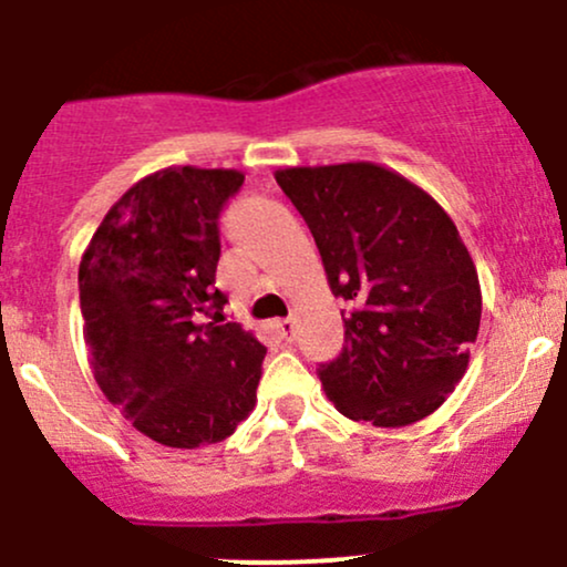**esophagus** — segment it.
<instances>
[{"label": "esophagus", "mask_w": 567, "mask_h": 567, "mask_svg": "<svg viewBox=\"0 0 567 567\" xmlns=\"http://www.w3.org/2000/svg\"><path fill=\"white\" fill-rule=\"evenodd\" d=\"M276 330H278V336H281L284 341H291V333H295V319H278L276 322Z\"/></svg>", "instance_id": "esophagus-1"}]
</instances>
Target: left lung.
Segmentation results:
<instances>
[{"instance_id": "8db88e82", "label": "left lung", "mask_w": 567, "mask_h": 567, "mask_svg": "<svg viewBox=\"0 0 567 567\" xmlns=\"http://www.w3.org/2000/svg\"><path fill=\"white\" fill-rule=\"evenodd\" d=\"M308 223L330 291L350 302L344 350L319 380L336 411L408 427L439 411L468 369L482 291L444 206L378 162L278 167Z\"/></svg>"}]
</instances>
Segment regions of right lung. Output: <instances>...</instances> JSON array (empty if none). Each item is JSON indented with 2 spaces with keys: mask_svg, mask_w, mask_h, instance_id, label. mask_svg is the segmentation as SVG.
Segmentation results:
<instances>
[{
  "mask_svg": "<svg viewBox=\"0 0 567 567\" xmlns=\"http://www.w3.org/2000/svg\"><path fill=\"white\" fill-rule=\"evenodd\" d=\"M243 182L228 167H162L110 206L80 261L95 383L173 450L226 441L256 408L267 347L223 322L215 286L217 217Z\"/></svg>",
  "mask_w": 567,
  "mask_h": 567,
  "instance_id": "add662e5",
  "label": "right lung"
}]
</instances>
